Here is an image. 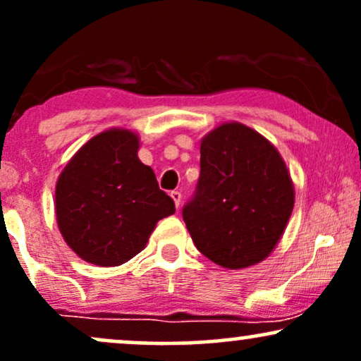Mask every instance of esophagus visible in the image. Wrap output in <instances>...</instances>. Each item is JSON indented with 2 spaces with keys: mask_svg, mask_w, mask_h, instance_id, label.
Listing matches in <instances>:
<instances>
[{
  "mask_svg": "<svg viewBox=\"0 0 361 361\" xmlns=\"http://www.w3.org/2000/svg\"><path fill=\"white\" fill-rule=\"evenodd\" d=\"M169 197H171V198H173V202H175L176 209H180V204H181V193L178 192V190H175V192L169 193Z\"/></svg>",
  "mask_w": 361,
  "mask_h": 361,
  "instance_id": "obj_1",
  "label": "esophagus"
}]
</instances>
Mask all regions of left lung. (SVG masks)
Returning <instances> with one entry per match:
<instances>
[{
    "label": "left lung",
    "instance_id": "8db88e82",
    "mask_svg": "<svg viewBox=\"0 0 361 361\" xmlns=\"http://www.w3.org/2000/svg\"><path fill=\"white\" fill-rule=\"evenodd\" d=\"M295 190L280 152L239 122L215 127L200 142V178L183 209L195 246L227 270L270 256L283 235Z\"/></svg>",
    "mask_w": 361,
    "mask_h": 361
}]
</instances>
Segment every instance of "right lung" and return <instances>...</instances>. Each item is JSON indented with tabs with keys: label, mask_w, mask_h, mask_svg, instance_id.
<instances>
[{
	"label": "right lung",
	"mask_w": 361,
	"mask_h": 361,
	"mask_svg": "<svg viewBox=\"0 0 361 361\" xmlns=\"http://www.w3.org/2000/svg\"><path fill=\"white\" fill-rule=\"evenodd\" d=\"M139 135L103 130L74 154L56 183V219L68 246L97 267H118L146 247L175 202L140 163Z\"/></svg>",
	"instance_id": "add662e5"
}]
</instances>
